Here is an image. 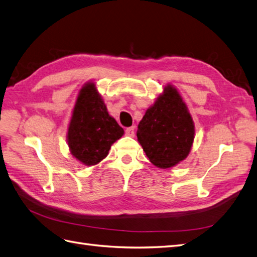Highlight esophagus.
I'll return each instance as SVG.
<instances>
[{
  "mask_svg": "<svg viewBox=\"0 0 257 257\" xmlns=\"http://www.w3.org/2000/svg\"><path fill=\"white\" fill-rule=\"evenodd\" d=\"M126 135L129 137H134L135 136V127H129L126 129Z\"/></svg>",
  "mask_w": 257,
  "mask_h": 257,
  "instance_id": "esophagus-1",
  "label": "esophagus"
}]
</instances>
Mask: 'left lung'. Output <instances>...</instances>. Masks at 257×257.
<instances>
[{
    "label": "left lung",
    "mask_w": 257,
    "mask_h": 257,
    "mask_svg": "<svg viewBox=\"0 0 257 257\" xmlns=\"http://www.w3.org/2000/svg\"><path fill=\"white\" fill-rule=\"evenodd\" d=\"M194 135L192 116L172 85L165 86L163 94L146 111L137 131L150 162L161 169L172 168L187 158Z\"/></svg>",
    "instance_id": "1"
}]
</instances>
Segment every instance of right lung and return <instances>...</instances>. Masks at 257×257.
I'll use <instances>...</instances> for the list:
<instances>
[{
	"mask_svg": "<svg viewBox=\"0 0 257 257\" xmlns=\"http://www.w3.org/2000/svg\"><path fill=\"white\" fill-rule=\"evenodd\" d=\"M123 129L108 115L94 83L81 88L68 129V145L72 156L85 165H95L108 154Z\"/></svg>",
	"mask_w": 257,
	"mask_h": 257,
	"instance_id": "obj_1",
	"label": "right lung"
}]
</instances>
